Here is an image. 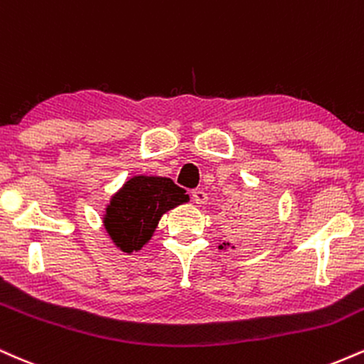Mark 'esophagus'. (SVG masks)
Masks as SVG:
<instances>
[{
	"label": "esophagus",
	"instance_id": "1",
	"mask_svg": "<svg viewBox=\"0 0 364 364\" xmlns=\"http://www.w3.org/2000/svg\"><path fill=\"white\" fill-rule=\"evenodd\" d=\"M192 199H194L196 204H206L208 203V194L204 191L196 189V191H192Z\"/></svg>",
	"mask_w": 364,
	"mask_h": 364
}]
</instances>
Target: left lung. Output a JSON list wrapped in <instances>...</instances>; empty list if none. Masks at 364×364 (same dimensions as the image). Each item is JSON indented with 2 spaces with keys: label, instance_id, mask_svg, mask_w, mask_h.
I'll return each instance as SVG.
<instances>
[{
  "label": "left lung",
  "instance_id": "8db88e82",
  "mask_svg": "<svg viewBox=\"0 0 364 364\" xmlns=\"http://www.w3.org/2000/svg\"><path fill=\"white\" fill-rule=\"evenodd\" d=\"M240 208V204H238ZM247 211L245 212V209ZM266 220H267V208L266 206H255V208H242L240 215H235L233 221H232V230H235L240 237H247V238H254L255 235L260 233L262 226H266ZM232 243H223L220 245L221 249L223 247H230ZM235 249V247H233Z\"/></svg>",
  "mask_w": 364,
  "mask_h": 364
}]
</instances>
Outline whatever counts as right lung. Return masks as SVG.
<instances>
[{
    "instance_id": "1",
    "label": "right lung",
    "mask_w": 364,
    "mask_h": 364,
    "mask_svg": "<svg viewBox=\"0 0 364 364\" xmlns=\"http://www.w3.org/2000/svg\"><path fill=\"white\" fill-rule=\"evenodd\" d=\"M187 200L189 196L172 178L134 175L110 198L104 226L119 250L132 254L151 240L158 221L166 211Z\"/></svg>"
}]
</instances>
